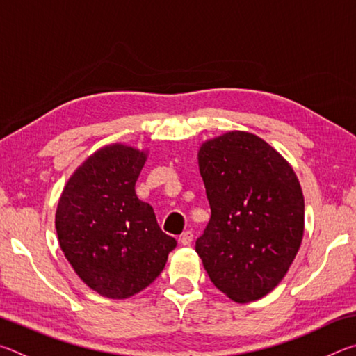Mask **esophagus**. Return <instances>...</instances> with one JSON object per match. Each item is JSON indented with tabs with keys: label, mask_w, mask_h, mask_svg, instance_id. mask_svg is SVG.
Segmentation results:
<instances>
[{
	"label": "esophagus",
	"mask_w": 356,
	"mask_h": 356,
	"mask_svg": "<svg viewBox=\"0 0 356 356\" xmlns=\"http://www.w3.org/2000/svg\"><path fill=\"white\" fill-rule=\"evenodd\" d=\"M180 243H182L184 246H188L191 242H193V232L191 231H185L182 236H180Z\"/></svg>",
	"instance_id": "1"
}]
</instances>
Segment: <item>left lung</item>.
Masks as SVG:
<instances>
[{
	"label": "left lung",
	"instance_id": "8db88e82",
	"mask_svg": "<svg viewBox=\"0 0 356 356\" xmlns=\"http://www.w3.org/2000/svg\"><path fill=\"white\" fill-rule=\"evenodd\" d=\"M197 165L210 221L196 240L210 281L237 303L272 292L300 250L305 197L278 150L248 131L201 144Z\"/></svg>",
	"mask_w": 356,
	"mask_h": 356
}]
</instances>
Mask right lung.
<instances>
[{
  "mask_svg": "<svg viewBox=\"0 0 356 356\" xmlns=\"http://www.w3.org/2000/svg\"><path fill=\"white\" fill-rule=\"evenodd\" d=\"M146 160L147 150L127 144L102 147L76 168L59 197V246L80 280L102 297L141 292L177 245L135 193Z\"/></svg>",
  "mask_w": 356,
  "mask_h": 356,
  "instance_id": "add662e5",
  "label": "right lung"
}]
</instances>
